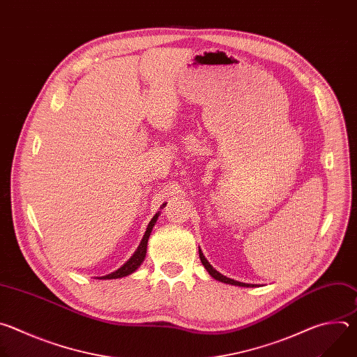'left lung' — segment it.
<instances>
[{
  "mask_svg": "<svg viewBox=\"0 0 357 357\" xmlns=\"http://www.w3.org/2000/svg\"><path fill=\"white\" fill-rule=\"evenodd\" d=\"M199 257H200V261H202L203 267H205V268L208 270V273H209L215 280H218V281H220V282H225V284L237 285V287H257L256 284H245V282H240V281H236V280L227 278V277H225L223 274H220L219 271H216V270L211 266V263L205 259V256H203V252H202V250H200V248H199Z\"/></svg>",
  "mask_w": 357,
  "mask_h": 357,
  "instance_id": "8db88e82",
  "label": "left lung"
}]
</instances>
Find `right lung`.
I'll return each mask as SVG.
<instances>
[{"label":"right lung","mask_w":357,"mask_h":357,"mask_svg":"<svg viewBox=\"0 0 357 357\" xmlns=\"http://www.w3.org/2000/svg\"><path fill=\"white\" fill-rule=\"evenodd\" d=\"M158 216H160V212L151 219V222L148 223V227H146V231L138 245V248L135 250V252L132 254V256L130 257V260L121 266L119 270H116L114 273L112 274H107V275H103V277H98V280H116V278H123V277H127L130 274H132L144 261L145 259V254H146V244H148V238H149V234L152 231V227H154V225L157 223L158 220Z\"/></svg>","instance_id":"1"}]
</instances>
